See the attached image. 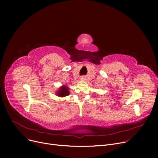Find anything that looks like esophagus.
Listing matches in <instances>:
<instances>
[{
    "mask_svg": "<svg viewBox=\"0 0 158 158\" xmlns=\"http://www.w3.org/2000/svg\"><path fill=\"white\" fill-rule=\"evenodd\" d=\"M81 79L82 80H84V79H85V77H82Z\"/></svg>",
    "mask_w": 158,
    "mask_h": 158,
    "instance_id": "1",
    "label": "esophagus"
}]
</instances>
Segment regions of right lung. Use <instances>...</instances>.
Returning a JSON list of instances; mask_svg holds the SVG:
<instances>
[{"label": "right lung", "instance_id": "1", "mask_svg": "<svg viewBox=\"0 0 158 158\" xmlns=\"http://www.w3.org/2000/svg\"><path fill=\"white\" fill-rule=\"evenodd\" d=\"M57 94L58 96H60V97H65L66 95H69V92L68 88L66 86H63V87L61 88L60 90L59 91V92H57Z\"/></svg>", "mask_w": 158, "mask_h": 158}]
</instances>
